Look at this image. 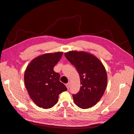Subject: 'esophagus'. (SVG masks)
<instances>
[{"label": "esophagus", "mask_w": 134, "mask_h": 134, "mask_svg": "<svg viewBox=\"0 0 134 134\" xmlns=\"http://www.w3.org/2000/svg\"><path fill=\"white\" fill-rule=\"evenodd\" d=\"M70 85H71V83H67V84H66V87H67L68 90H69V89H70Z\"/></svg>", "instance_id": "obj_1"}]
</instances>
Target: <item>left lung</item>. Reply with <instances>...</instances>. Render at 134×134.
<instances>
[{"mask_svg":"<svg viewBox=\"0 0 134 134\" xmlns=\"http://www.w3.org/2000/svg\"><path fill=\"white\" fill-rule=\"evenodd\" d=\"M64 55L80 75V91L72 94L75 104L81 109L92 107L100 101L107 85L104 65L93 55L83 51H69Z\"/></svg>","mask_w":134,"mask_h":134,"instance_id":"8db88e82","label":"left lung"}]
</instances>
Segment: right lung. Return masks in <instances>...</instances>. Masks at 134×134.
Segmentation results:
<instances>
[{
	"instance_id": "right-lung-1",
	"label": "right lung",
	"mask_w": 134,
	"mask_h": 134,
	"mask_svg": "<svg viewBox=\"0 0 134 134\" xmlns=\"http://www.w3.org/2000/svg\"><path fill=\"white\" fill-rule=\"evenodd\" d=\"M62 55V52L42 55L34 59L25 70L24 82L27 91L40 108H52L57 103L59 94L67 90L59 81V74L54 71Z\"/></svg>"
}]
</instances>
